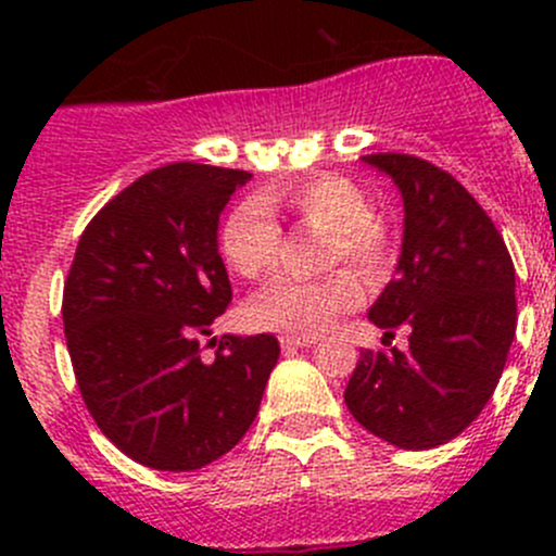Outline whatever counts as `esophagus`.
I'll return each mask as SVG.
<instances>
[{"instance_id":"obj_1","label":"esophagus","mask_w":556,"mask_h":556,"mask_svg":"<svg viewBox=\"0 0 556 556\" xmlns=\"http://www.w3.org/2000/svg\"><path fill=\"white\" fill-rule=\"evenodd\" d=\"M317 341V336H282L279 344H282L285 352H293V350H304V346H312Z\"/></svg>"}]
</instances>
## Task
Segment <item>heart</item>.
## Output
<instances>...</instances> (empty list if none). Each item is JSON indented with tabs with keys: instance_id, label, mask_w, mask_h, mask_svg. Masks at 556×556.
Returning a JSON list of instances; mask_svg holds the SVG:
<instances>
[{
	"instance_id": "b5f03b06",
	"label": "heart",
	"mask_w": 556,
	"mask_h": 556,
	"mask_svg": "<svg viewBox=\"0 0 556 556\" xmlns=\"http://www.w3.org/2000/svg\"><path fill=\"white\" fill-rule=\"evenodd\" d=\"M271 210L288 212L301 226L328 233L325 266L350 263L357 274L377 282L392 266V239L384 223L371 215V201L352 179L309 177L304 182L277 185L247 199L228 215L220 231V255L244 279H263L277 271L282 231ZM363 301V285L346 268L312 282L279 279L247 306V319L261 330L285 336H317L339 314Z\"/></svg>"
}]
</instances>
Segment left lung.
Segmentation results:
<instances>
[{
  "label": "left lung",
  "mask_w": 556,
  "mask_h": 556,
  "mask_svg": "<svg viewBox=\"0 0 556 556\" xmlns=\"http://www.w3.org/2000/svg\"><path fill=\"white\" fill-rule=\"evenodd\" d=\"M363 161L401 188L397 277L368 312L387 350H363L344 390L352 417L401 450H433L481 414L517 330V277L479 201L430 161L374 153ZM409 328V350L389 346Z\"/></svg>",
  "instance_id": "obj_1"
}]
</instances>
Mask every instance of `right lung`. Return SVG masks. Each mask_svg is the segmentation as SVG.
Returning <instances> with one entry per match:
<instances>
[{
    "mask_svg": "<svg viewBox=\"0 0 556 556\" xmlns=\"http://www.w3.org/2000/svg\"><path fill=\"white\" fill-rule=\"evenodd\" d=\"M250 177L161 166L112 195L77 242L61 304L77 387L99 430L148 468L182 473L231 452L279 361L271 333L204 344L231 304L217 223Z\"/></svg>",
    "mask_w": 556,
    "mask_h": 556,
    "instance_id": "right-lung-1",
    "label": "right lung"
}]
</instances>
